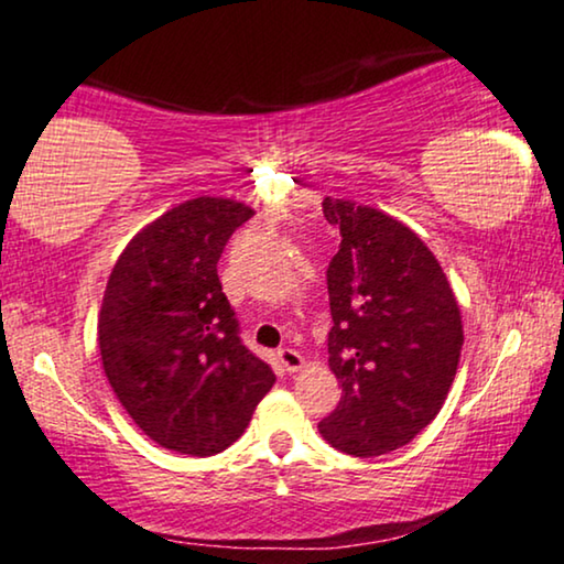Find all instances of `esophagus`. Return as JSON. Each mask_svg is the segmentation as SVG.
<instances>
[{
	"label": "esophagus",
	"mask_w": 564,
	"mask_h": 564,
	"mask_svg": "<svg viewBox=\"0 0 564 564\" xmlns=\"http://www.w3.org/2000/svg\"><path fill=\"white\" fill-rule=\"evenodd\" d=\"M278 360H281V366L289 373H294V371H299L304 366L302 352H299L296 348H281V350H278Z\"/></svg>",
	"instance_id": "obj_1"
}]
</instances>
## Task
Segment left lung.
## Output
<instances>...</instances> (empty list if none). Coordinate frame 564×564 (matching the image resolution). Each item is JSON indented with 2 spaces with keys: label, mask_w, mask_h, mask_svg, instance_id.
<instances>
[{
  "label": "left lung",
  "mask_w": 564,
  "mask_h": 564,
  "mask_svg": "<svg viewBox=\"0 0 564 564\" xmlns=\"http://www.w3.org/2000/svg\"><path fill=\"white\" fill-rule=\"evenodd\" d=\"M340 229L327 268L329 369L340 404L317 425L337 452L381 456L444 408L459 366L462 312L446 273L410 227L371 206L325 198Z\"/></svg>",
  "instance_id": "left-lung-1"
}]
</instances>
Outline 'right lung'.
I'll return each mask as SVG.
<instances>
[{
	"instance_id": "obj_1",
	"label": "right lung",
	"mask_w": 564,
	"mask_h": 564,
	"mask_svg": "<svg viewBox=\"0 0 564 564\" xmlns=\"http://www.w3.org/2000/svg\"><path fill=\"white\" fill-rule=\"evenodd\" d=\"M252 214L229 198L185 200L141 229L108 278L97 319L105 377L133 423L170 452H224L275 384L245 348L216 270Z\"/></svg>"
}]
</instances>
